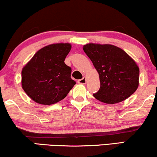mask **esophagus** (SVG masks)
Returning a JSON list of instances; mask_svg holds the SVG:
<instances>
[{"mask_svg":"<svg viewBox=\"0 0 157 157\" xmlns=\"http://www.w3.org/2000/svg\"><path fill=\"white\" fill-rule=\"evenodd\" d=\"M78 82L79 84H85L86 83V78H83L82 79H78Z\"/></svg>","mask_w":157,"mask_h":157,"instance_id":"obj_1","label":"esophagus"}]
</instances>
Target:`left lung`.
Listing matches in <instances>:
<instances>
[{
	"label": "left lung",
	"mask_w": 157,
	"mask_h": 157,
	"mask_svg": "<svg viewBox=\"0 0 157 157\" xmlns=\"http://www.w3.org/2000/svg\"><path fill=\"white\" fill-rule=\"evenodd\" d=\"M83 50L98 72L100 88L93 96L107 104L125 100L139 86L140 69L132 57L112 45L90 43Z\"/></svg>",
	"instance_id": "left-lung-1"
}]
</instances>
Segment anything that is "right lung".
<instances>
[{
  "label": "right lung",
  "mask_w": 157,
  "mask_h": 157,
  "mask_svg": "<svg viewBox=\"0 0 157 157\" xmlns=\"http://www.w3.org/2000/svg\"><path fill=\"white\" fill-rule=\"evenodd\" d=\"M71 49L69 43L52 44L38 50L22 70V87L41 105L63 100L75 85L71 67L65 63Z\"/></svg>",
  "instance_id": "obj_1"
}]
</instances>
